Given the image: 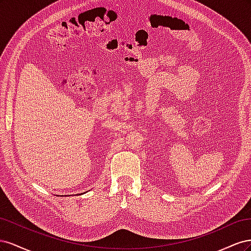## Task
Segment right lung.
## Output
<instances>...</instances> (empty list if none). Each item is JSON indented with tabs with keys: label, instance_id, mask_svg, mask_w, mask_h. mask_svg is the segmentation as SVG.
I'll use <instances>...</instances> for the list:
<instances>
[{
	"label": "right lung",
	"instance_id": "right-lung-1",
	"mask_svg": "<svg viewBox=\"0 0 251 251\" xmlns=\"http://www.w3.org/2000/svg\"><path fill=\"white\" fill-rule=\"evenodd\" d=\"M81 194H82V193H81ZM81 194H80V195H81ZM83 194H85V193H83ZM77 195H79V194H77Z\"/></svg>",
	"mask_w": 251,
	"mask_h": 251
}]
</instances>
